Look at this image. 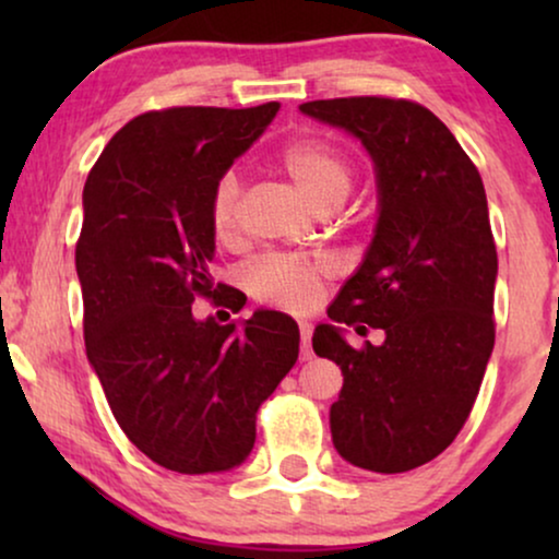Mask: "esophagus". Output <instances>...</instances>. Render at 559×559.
Listing matches in <instances>:
<instances>
[{
    "label": "esophagus",
    "mask_w": 559,
    "mask_h": 559,
    "mask_svg": "<svg viewBox=\"0 0 559 559\" xmlns=\"http://www.w3.org/2000/svg\"><path fill=\"white\" fill-rule=\"evenodd\" d=\"M310 323H300V361H310L312 348H310Z\"/></svg>",
    "instance_id": "esophagus-1"
}]
</instances>
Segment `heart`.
<instances>
[{
    "label": "heart",
    "instance_id": "heart-1",
    "mask_svg": "<svg viewBox=\"0 0 559 559\" xmlns=\"http://www.w3.org/2000/svg\"><path fill=\"white\" fill-rule=\"evenodd\" d=\"M280 165L318 211H335L354 186V167L338 147L323 140H295L280 152ZM241 186L234 173L221 175L209 198V226L218 243L239 239ZM328 274L323 259L266 254L247 272L249 293L285 310H310Z\"/></svg>",
    "mask_w": 559,
    "mask_h": 559
}]
</instances>
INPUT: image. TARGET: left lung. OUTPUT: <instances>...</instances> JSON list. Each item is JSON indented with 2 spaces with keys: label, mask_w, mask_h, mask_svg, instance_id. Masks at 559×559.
Segmentation results:
<instances>
[{
  "label": "left lung",
  "mask_w": 559,
  "mask_h": 559,
  "mask_svg": "<svg viewBox=\"0 0 559 559\" xmlns=\"http://www.w3.org/2000/svg\"><path fill=\"white\" fill-rule=\"evenodd\" d=\"M361 140L379 188L377 234L341 287L312 348L343 371L331 435L341 457L404 473L463 430L491 358L499 259L484 180L453 132L423 104L386 96L300 104ZM385 333L354 349L340 328Z\"/></svg>",
  "instance_id": "1"
}]
</instances>
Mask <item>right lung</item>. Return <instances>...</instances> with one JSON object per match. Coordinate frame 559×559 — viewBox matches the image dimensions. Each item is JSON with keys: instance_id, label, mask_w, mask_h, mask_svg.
Returning <instances> with one entry per match:
<instances>
[{"instance_id": "1", "label": "right lung", "mask_w": 559, "mask_h": 559, "mask_svg": "<svg viewBox=\"0 0 559 559\" xmlns=\"http://www.w3.org/2000/svg\"><path fill=\"white\" fill-rule=\"evenodd\" d=\"M280 104L173 106L127 121L91 167L75 272L83 338L129 440L167 471L201 476L247 461L257 409L297 361L295 320L259 310L243 328L195 320L213 285L209 198Z\"/></svg>"}]
</instances>
